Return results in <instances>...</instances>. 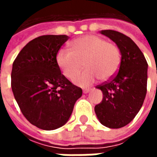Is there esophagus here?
I'll list each match as a JSON object with an SVG mask.
<instances>
[{"mask_svg":"<svg viewBox=\"0 0 157 157\" xmlns=\"http://www.w3.org/2000/svg\"><path fill=\"white\" fill-rule=\"evenodd\" d=\"M90 91H91V88L84 89V90H83V92H84V93H88V92H90Z\"/></svg>","mask_w":157,"mask_h":157,"instance_id":"obj_1","label":"esophagus"}]
</instances>
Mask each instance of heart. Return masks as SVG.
I'll return each mask as SVG.
<instances>
[{
    "instance_id": "obj_1",
    "label": "heart",
    "mask_w": 157,
    "mask_h": 157,
    "mask_svg": "<svg viewBox=\"0 0 157 157\" xmlns=\"http://www.w3.org/2000/svg\"><path fill=\"white\" fill-rule=\"evenodd\" d=\"M71 50L61 48L57 52L56 62L66 78L72 79L81 67L86 70L75 77L80 86L92 85L97 79L106 81L116 75L121 64V52L114 44L96 35H84L70 44Z\"/></svg>"
}]
</instances>
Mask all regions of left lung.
<instances>
[{
  "label": "left lung",
  "mask_w": 157,
  "mask_h": 157,
  "mask_svg": "<svg viewBox=\"0 0 157 157\" xmlns=\"http://www.w3.org/2000/svg\"><path fill=\"white\" fill-rule=\"evenodd\" d=\"M101 33L115 43L121 52L118 73L108 82L97 86L103 98L95 106L100 123L110 128L129 124L141 109L147 91L148 64L135 43L121 33L102 30Z\"/></svg>",
  "instance_id": "1"
}]
</instances>
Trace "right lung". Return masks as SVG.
<instances>
[{
  "mask_svg": "<svg viewBox=\"0 0 157 157\" xmlns=\"http://www.w3.org/2000/svg\"><path fill=\"white\" fill-rule=\"evenodd\" d=\"M66 35H43L22 48L12 64V89L21 112L33 125L53 130L68 121L76 100L82 95L61 74L57 52Z\"/></svg>",
  "mask_w": 157,
  "mask_h": 157,
  "instance_id": "add662e5",
  "label": "right lung"
}]
</instances>
